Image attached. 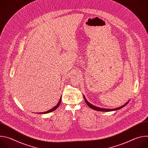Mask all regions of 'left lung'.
<instances>
[{
  "label": "left lung",
  "instance_id": "8db88e82",
  "mask_svg": "<svg viewBox=\"0 0 148 148\" xmlns=\"http://www.w3.org/2000/svg\"><path fill=\"white\" fill-rule=\"evenodd\" d=\"M84 100H85L86 103L88 105V106H89L91 108H92V109H93V110H97V111H104V112H109V111H115V110H119V109H121V108H122L124 107L125 106H126V105H127V104L128 103V102H129V101H128V102H126L125 105H122V107H118V108H114V109H105V108H99V107L94 106L93 105L91 104L90 102H88V101L86 99V98H85V97H84Z\"/></svg>",
  "mask_w": 148,
  "mask_h": 148
}]
</instances>
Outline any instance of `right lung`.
<instances>
[{
    "instance_id": "obj_1",
    "label": "right lung",
    "mask_w": 148,
    "mask_h": 148,
    "mask_svg": "<svg viewBox=\"0 0 148 148\" xmlns=\"http://www.w3.org/2000/svg\"><path fill=\"white\" fill-rule=\"evenodd\" d=\"M61 97L60 98V101H59V102H58V103L57 104V105L56 106H55L54 107H53L52 109H51V110H50L49 111H46V112H41V113H39V114H47V113H49V112H52V111H54V110H56L59 106H60V103H61Z\"/></svg>"
}]
</instances>
